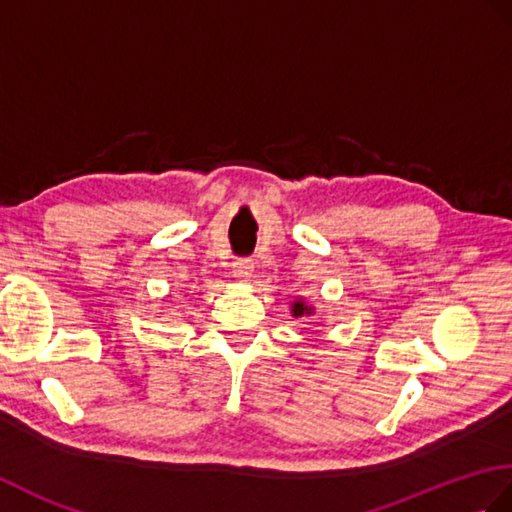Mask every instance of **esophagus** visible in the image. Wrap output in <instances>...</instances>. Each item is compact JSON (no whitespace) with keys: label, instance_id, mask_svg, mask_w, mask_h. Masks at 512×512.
I'll return each instance as SVG.
<instances>
[{"label":"esophagus","instance_id":"obj_1","mask_svg":"<svg viewBox=\"0 0 512 512\" xmlns=\"http://www.w3.org/2000/svg\"><path fill=\"white\" fill-rule=\"evenodd\" d=\"M253 270H255V266L251 259H237L233 264V277H237V281L248 283L253 279Z\"/></svg>","mask_w":512,"mask_h":512}]
</instances>
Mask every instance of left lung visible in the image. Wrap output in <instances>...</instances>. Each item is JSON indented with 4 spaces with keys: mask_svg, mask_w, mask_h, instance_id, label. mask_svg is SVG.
Here are the masks:
<instances>
[{
    "mask_svg": "<svg viewBox=\"0 0 512 512\" xmlns=\"http://www.w3.org/2000/svg\"><path fill=\"white\" fill-rule=\"evenodd\" d=\"M290 312H292V316L294 318H303V316H314V307L307 303V301H303V299H296V301H292V305H290Z\"/></svg>",
    "mask_w": 512,
    "mask_h": 512,
    "instance_id": "obj_1",
    "label": "left lung"
}]
</instances>
